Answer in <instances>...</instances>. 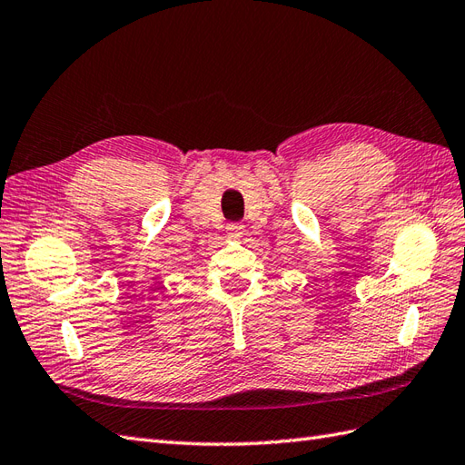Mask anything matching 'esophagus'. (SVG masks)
<instances>
[{"mask_svg": "<svg viewBox=\"0 0 465 465\" xmlns=\"http://www.w3.org/2000/svg\"><path fill=\"white\" fill-rule=\"evenodd\" d=\"M225 230H228V233H230L232 237H242V233H243V225H242L240 222H232V223L225 225Z\"/></svg>", "mask_w": 465, "mask_h": 465, "instance_id": "obj_1", "label": "esophagus"}]
</instances>
